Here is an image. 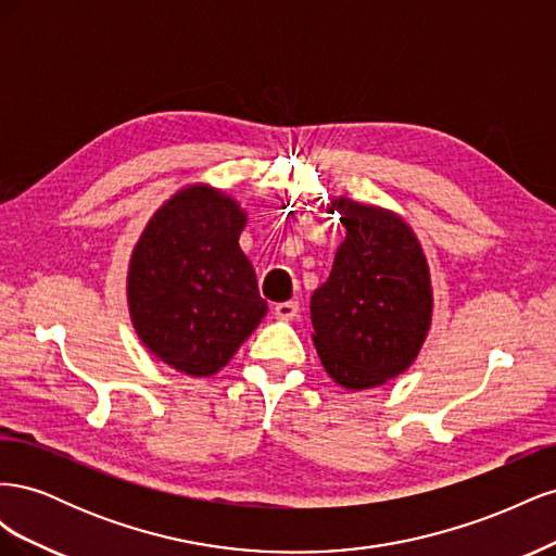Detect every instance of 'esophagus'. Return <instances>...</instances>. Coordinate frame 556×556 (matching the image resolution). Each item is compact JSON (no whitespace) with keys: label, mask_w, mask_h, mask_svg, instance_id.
I'll use <instances>...</instances> for the list:
<instances>
[{"label":"esophagus","mask_w":556,"mask_h":556,"mask_svg":"<svg viewBox=\"0 0 556 556\" xmlns=\"http://www.w3.org/2000/svg\"><path fill=\"white\" fill-rule=\"evenodd\" d=\"M299 313V304L296 301H282V304H276L274 308V315L278 319H282V323H290V319H294Z\"/></svg>","instance_id":"1"}]
</instances>
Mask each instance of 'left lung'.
Wrapping results in <instances>:
<instances>
[{"instance_id": "8db88e82", "label": "left lung", "mask_w": 556, "mask_h": 556, "mask_svg": "<svg viewBox=\"0 0 556 556\" xmlns=\"http://www.w3.org/2000/svg\"><path fill=\"white\" fill-rule=\"evenodd\" d=\"M345 239L311 296L313 343L345 390H371L408 371L433 317L429 262L410 225L390 208L331 201Z\"/></svg>"}]
</instances>
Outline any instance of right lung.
<instances>
[{
	"instance_id": "right-lung-1",
	"label": "right lung",
	"mask_w": 556,
	"mask_h": 556,
	"mask_svg": "<svg viewBox=\"0 0 556 556\" xmlns=\"http://www.w3.org/2000/svg\"><path fill=\"white\" fill-rule=\"evenodd\" d=\"M245 225L248 213L231 194L192 182L153 213L131 250L134 331L178 374L215 376L268 311L239 245Z\"/></svg>"
}]
</instances>
